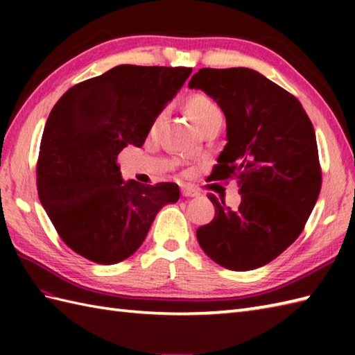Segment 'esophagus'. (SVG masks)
I'll use <instances>...</instances> for the list:
<instances>
[{"label":"esophagus","mask_w":355,"mask_h":355,"mask_svg":"<svg viewBox=\"0 0 355 355\" xmlns=\"http://www.w3.org/2000/svg\"><path fill=\"white\" fill-rule=\"evenodd\" d=\"M182 195H183V197H198L200 193L195 189H192V187H183Z\"/></svg>","instance_id":"obj_1"}]
</instances>
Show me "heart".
Wrapping results in <instances>:
<instances>
[{
  "instance_id": "heart-1",
  "label": "heart",
  "mask_w": 355,
  "mask_h": 355,
  "mask_svg": "<svg viewBox=\"0 0 355 355\" xmlns=\"http://www.w3.org/2000/svg\"><path fill=\"white\" fill-rule=\"evenodd\" d=\"M186 111L187 114L191 116L192 122L200 128V131L212 123H223L224 120V114L221 108L218 107V103L202 93H195L187 97ZM163 117L164 112H160V114L154 119L150 130H155V128L160 125Z\"/></svg>"
}]
</instances>
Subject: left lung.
<instances>
[{"label":"left lung","mask_w":355,"mask_h":355,"mask_svg":"<svg viewBox=\"0 0 355 355\" xmlns=\"http://www.w3.org/2000/svg\"><path fill=\"white\" fill-rule=\"evenodd\" d=\"M189 88L205 92L224 112L227 145L210 177L235 178L241 193L236 209L207 195L215 218L197 239L224 268H259L297 239L318 201L322 172L313 123L296 97L244 67L201 69Z\"/></svg>","instance_id":"1"}]
</instances>
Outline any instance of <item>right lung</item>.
<instances>
[{"instance_id":"obj_1","label":"right lung","mask_w":355,"mask_h":355,"mask_svg":"<svg viewBox=\"0 0 355 355\" xmlns=\"http://www.w3.org/2000/svg\"><path fill=\"white\" fill-rule=\"evenodd\" d=\"M191 73L117 65L71 87L53 107L37 158V195L73 252L103 266L130 258L160 209L178 201L175 183L125 182L117 155L145 143Z\"/></svg>"}]
</instances>
